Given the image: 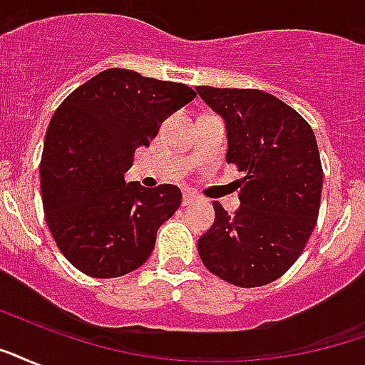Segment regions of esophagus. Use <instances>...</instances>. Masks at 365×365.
I'll list each match as a JSON object with an SVG mask.
<instances>
[{"instance_id":"obj_1","label":"esophagus","mask_w":365,"mask_h":365,"mask_svg":"<svg viewBox=\"0 0 365 365\" xmlns=\"http://www.w3.org/2000/svg\"><path fill=\"white\" fill-rule=\"evenodd\" d=\"M195 201H199V197H197L193 191H183V199H182L183 207H189V205H193Z\"/></svg>"}]
</instances>
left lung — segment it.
Here are the masks:
<instances>
[{
  "mask_svg": "<svg viewBox=\"0 0 365 365\" xmlns=\"http://www.w3.org/2000/svg\"><path fill=\"white\" fill-rule=\"evenodd\" d=\"M227 128L226 160L245 172L241 207L212 202V227L199 239L208 272L237 287L275 282L302 255L319 214L324 170L310 124L262 90L197 86Z\"/></svg>",
  "mask_w": 365,
  "mask_h": 365,
  "instance_id": "left-lung-1",
  "label": "left lung"
}]
</instances>
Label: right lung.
I'll list each match as a JSON object with an SVG mask.
<instances>
[{
  "instance_id": "right-lung-1",
  "label": "right lung",
  "mask_w": 365,
  "mask_h": 365,
  "mask_svg": "<svg viewBox=\"0 0 365 365\" xmlns=\"http://www.w3.org/2000/svg\"><path fill=\"white\" fill-rule=\"evenodd\" d=\"M195 97L185 83L107 68L55 110L41 153V201L55 243L82 274L120 277L151 257L182 191L126 183L124 172L164 118Z\"/></svg>"
}]
</instances>
